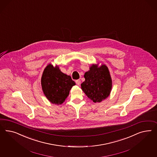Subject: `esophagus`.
I'll return each mask as SVG.
<instances>
[{"label":"esophagus","instance_id":"1","mask_svg":"<svg viewBox=\"0 0 157 157\" xmlns=\"http://www.w3.org/2000/svg\"><path fill=\"white\" fill-rule=\"evenodd\" d=\"M75 82H76V83L77 84V85L79 86L80 85H81V82L80 79H78V80H76Z\"/></svg>","mask_w":157,"mask_h":157}]
</instances>
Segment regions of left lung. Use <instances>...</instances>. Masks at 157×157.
Here are the masks:
<instances>
[{
    "label": "left lung",
    "mask_w": 157,
    "mask_h": 157,
    "mask_svg": "<svg viewBox=\"0 0 157 157\" xmlns=\"http://www.w3.org/2000/svg\"><path fill=\"white\" fill-rule=\"evenodd\" d=\"M85 81L81 84V89L94 102H100L106 99L112 89V79L108 67L102 65L98 67L93 65L86 72Z\"/></svg>",
    "instance_id": "left-lung-1"
}]
</instances>
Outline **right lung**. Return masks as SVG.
Here are the masks:
<instances>
[{
	"instance_id": "1",
	"label": "right lung",
	"mask_w": 157,
	"mask_h": 157,
	"mask_svg": "<svg viewBox=\"0 0 157 157\" xmlns=\"http://www.w3.org/2000/svg\"><path fill=\"white\" fill-rule=\"evenodd\" d=\"M75 85L71 77L63 73L59 67L48 65L41 78L43 92L48 100L55 104H62Z\"/></svg>"
}]
</instances>
